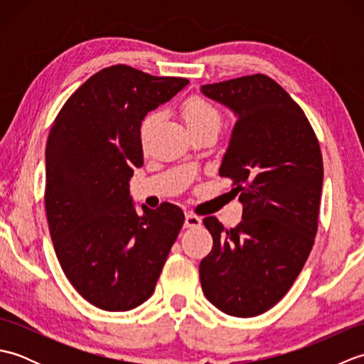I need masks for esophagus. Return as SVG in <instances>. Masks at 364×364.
Listing matches in <instances>:
<instances>
[{"label":"esophagus","instance_id":"1","mask_svg":"<svg viewBox=\"0 0 364 364\" xmlns=\"http://www.w3.org/2000/svg\"><path fill=\"white\" fill-rule=\"evenodd\" d=\"M202 225V218H198V215L188 213L186 214V219H184V227L186 228H196Z\"/></svg>","mask_w":364,"mask_h":364}]
</instances>
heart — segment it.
Wrapping results in <instances>:
<instances>
[{
	"mask_svg": "<svg viewBox=\"0 0 364 364\" xmlns=\"http://www.w3.org/2000/svg\"><path fill=\"white\" fill-rule=\"evenodd\" d=\"M181 115L189 129L200 128V127H219L220 125V112L210 100H206L200 95H192L181 106ZM156 114H146L141 123V136L142 139L149 134L151 129Z\"/></svg>",
	"mask_w": 364,
	"mask_h": 364,
	"instance_id": "1",
	"label": "heart"
}]
</instances>
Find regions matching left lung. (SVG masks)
<instances>
[{
	"label": "left lung",
	"mask_w": 364,
	"mask_h": 364,
	"mask_svg": "<svg viewBox=\"0 0 364 364\" xmlns=\"http://www.w3.org/2000/svg\"><path fill=\"white\" fill-rule=\"evenodd\" d=\"M202 92L236 114L219 175L233 183L242 220L203 223L213 249L200 262L206 299L236 318L278 304L296 282L318 233L323 164L301 107L266 75L205 84Z\"/></svg>",
	"instance_id": "obj_1"
}]
</instances>
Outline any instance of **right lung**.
I'll return each mask as SVG.
<instances>
[{"mask_svg":"<svg viewBox=\"0 0 364 364\" xmlns=\"http://www.w3.org/2000/svg\"><path fill=\"white\" fill-rule=\"evenodd\" d=\"M189 81L129 65L92 75L67 100L45 150V211L68 282L105 311H128L149 299L184 223L181 208L129 197L144 164L141 123Z\"/></svg>","mask_w":364,"mask_h":364,"instance_id":"right-lung-1","label":"right lung"}]
</instances>
